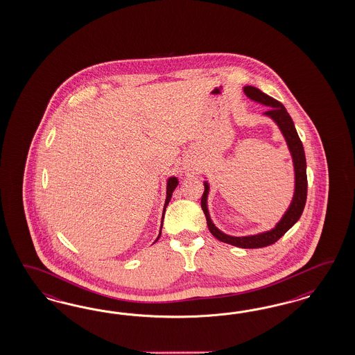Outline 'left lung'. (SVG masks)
<instances>
[{
  "label": "left lung",
  "instance_id": "obj_1",
  "mask_svg": "<svg viewBox=\"0 0 355 355\" xmlns=\"http://www.w3.org/2000/svg\"><path fill=\"white\" fill-rule=\"evenodd\" d=\"M243 91L250 98L269 107L268 110L264 114L270 117L279 125L281 132L284 134V137L286 139L288 147L291 150V157H293L294 172H295V190H294V196H293L291 207L285 212L284 217L279 220V224L275 226L272 230L266 232V233H260L257 236H226L214 225V223L211 221L209 214H208V208H207V196H208V190H209L207 182H205V193L202 196V209L205 212L207 225H208L209 232L218 241L225 242L229 245H233L236 248H266V246L273 245L275 242H277L279 238L284 236L301 217L302 212L304 209V205H306V199H307L306 156H304L303 144H302L301 139L298 137V132H297L295 126H294V122L289 116V113L286 112L285 107L276 98L263 94L260 89L255 88V87L246 86L243 88Z\"/></svg>",
  "mask_w": 355,
  "mask_h": 355
}]
</instances>
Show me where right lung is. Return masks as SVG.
I'll return each instance as SVG.
<instances>
[{
    "label": "right lung",
    "instance_id": "1",
    "mask_svg": "<svg viewBox=\"0 0 355 355\" xmlns=\"http://www.w3.org/2000/svg\"><path fill=\"white\" fill-rule=\"evenodd\" d=\"M177 184H178V180H177L175 177H172V178L168 180V186H166V200H165V205H164V214H165V209H166V207H168L171 199H172V193L173 191H174V189L177 187ZM164 214H162V215H164ZM162 218H164V216H162ZM160 234H162V229H160ZM160 234L157 236V239L160 238ZM157 239H156V241H157Z\"/></svg>",
    "mask_w": 355,
    "mask_h": 355
}]
</instances>
